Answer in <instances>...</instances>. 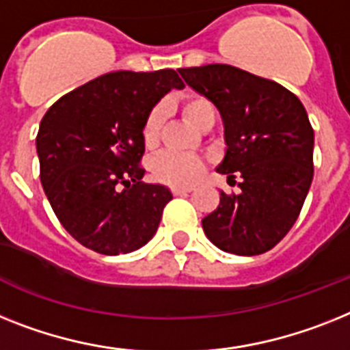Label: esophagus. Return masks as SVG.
Listing matches in <instances>:
<instances>
[{
  "instance_id": "1",
  "label": "esophagus",
  "mask_w": 350,
  "mask_h": 350,
  "mask_svg": "<svg viewBox=\"0 0 350 350\" xmlns=\"http://www.w3.org/2000/svg\"><path fill=\"white\" fill-rule=\"evenodd\" d=\"M191 189L193 187H189V186H175V187H172V193L173 195H186V193H189Z\"/></svg>"
}]
</instances>
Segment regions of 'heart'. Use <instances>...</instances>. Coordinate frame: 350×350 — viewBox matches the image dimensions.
I'll return each mask as SVG.
<instances>
[{
  "mask_svg": "<svg viewBox=\"0 0 350 350\" xmlns=\"http://www.w3.org/2000/svg\"><path fill=\"white\" fill-rule=\"evenodd\" d=\"M182 114L189 123L200 129L207 118L215 116V105L209 98L202 94H187L180 100ZM164 120H166V107L164 103H155L144 116L141 135L148 148H154L161 137ZM152 175L157 180L170 186H191L193 182L204 175L206 163L204 159L193 154H178V152H163L152 161Z\"/></svg>",
  "mask_w": 350,
  "mask_h": 350,
  "instance_id": "b5f03b06",
  "label": "heart"
}]
</instances>
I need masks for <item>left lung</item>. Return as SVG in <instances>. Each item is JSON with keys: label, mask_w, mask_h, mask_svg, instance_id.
Returning <instances> with one entry per match:
<instances>
[{"label": "left lung", "mask_w": 350, "mask_h": 350, "mask_svg": "<svg viewBox=\"0 0 350 350\" xmlns=\"http://www.w3.org/2000/svg\"><path fill=\"white\" fill-rule=\"evenodd\" d=\"M189 88L224 118L225 152L218 172L241 191L224 193L202 220L224 252L259 256L293 227L313 180V126L299 98L281 83L229 64L178 69Z\"/></svg>", "instance_id": "obj_1"}]
</instances>
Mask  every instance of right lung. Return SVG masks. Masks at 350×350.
Listing matches in <instances>:
<instances>
[{
	"label": "right lung",
	"mask_w": 350,
	"mask_h": 350,
	"mask_svg": "<svg viewBox=\"0 0 350 350\" xmlns=\"http://www.w3.org/2000/svg\"><path fill=\"white\" fill-rule=\"evenodd\" d=\"M173 88H184L173 69L114 71L59 98L40 121V184L62 227L85 248L118 256L154 238L173 196L141 180V126Z\"/></svg>",
	"instance_id": "obj_1"
}]
</instances>
